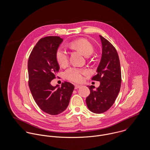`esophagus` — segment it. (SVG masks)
I'll return each mask as SVG.
<instances>
[{
  "instance_id": "1",
  "label": "esophagus",
  "mask_w": 150,
  "mask_h": 150,
  "mask_svg": "<svg viewBox=\"0 0 150 150\" xmlns=\"http://www.w3.org/2000/svg\"><path fill=\"white\" fill-rule=\"evenodd\" d=\"M81 86H79V85H77V84H76L75 85V86H74V88H75V89H78V88H79Z\"/></svg>"
}]
</instances>
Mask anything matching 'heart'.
<instances>
[{
    "label": "heart",
    "mask_w": 150,
    "mask_h": 150,
    "mask_svg": "<svg viewBox=\"0 0 150 150\" xmlns=\"http://www.w3.org/2000/svg\"><path fill=\"white\" fill-rule=\"evenodd\" d=\"M70 45L75 49L80 51L85 56L88 57L93 51V45L86 39H79L72 41ZM55 58L57 62L62 67H64L69 62V54L62 47L57 49L55 53ZM88 73L85 69H80L76 67H70L64 71L65 78L75 83L81 82L83 79V75Z\"/></svg>",
    "instance_id": "heart-1"
}]
</instances>
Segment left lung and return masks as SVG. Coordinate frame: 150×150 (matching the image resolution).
Listing matches in <instances>:
<instances>
[{
	"label": "left lung",
	"instance_id": "left-lung-1",
	"mask_svg": "<svg viewBox=\"0 0 150 150\" xmlns=\"http://www.w3.org/2000/svg\"><path fill=\"white\" fill-rule=\"evenodd\" d=\"M99 37L102 45V57L97 74L92 80L100 81V86L96 90H93L94 86H88L90 94L86 98L89 110L96 114L103 113L112 106L121 85V66L117 50L105 38Z\"/></svg>",
	"mask_w": 150,
	"mask_h": 150
}]
</instances>
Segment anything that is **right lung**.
<instances>
[{
    "label": "right lung",
    "mask_w": 150,
    "mask_h": 150,
    "mask_svg": "<svg viewBox=\"0 0 150 150\" xmlns=\"http://www.w3.org/2000/svg\"><path fill=\"white\" fill-rule=\"evenodd\" d=\"M62 42L63 39L59 36L42 38L28 59V84L31 93L40 108L50 115H58L66 110L74 89V86L66 81L61 86L51 84L59 70L55 53Z\"/></svg>",
    "instance_id": "obj_1"
}]
</instances>
